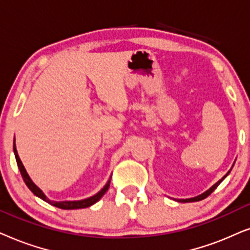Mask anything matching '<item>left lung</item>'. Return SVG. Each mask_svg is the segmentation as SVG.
<instances>
[{
    "mask_svg": "<svg viewBox=\"0 0 250 250\" xmlns=\"http://www.w3.org/2000/svg\"><path fill=\"white\" fill-rule=\"evenodd\" d=\"M232 167H233V166H232ZM231 169H232V168H231ZM231 169H229V170L228 172H226V175H225V176H223V177H222L221 179H219V181H218L217 183H215V184L212 185L210 188H208L207 191H206V192L201 193L200 195H197V197H194V198H189V199H177V201H178V202H194V201H200V200H202V199L207 198L208 195L210 194V193L214 192V191H215V188H217V186H218L219 184H221V183H222L223 181H224L226 176H228V175L229 174V171H231Z\"/></svg>",
    "mask_w": 250,
    "mask_h": 250,
    "instance_id": "1",
    "label": "left lung"
}]
</instances>
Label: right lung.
Returning a JSON list of instances; mask_svg holds the SVG:
<instances>
[{
	"instance_id": "obj_1",
	"label": "right lung",
	"mask_w": 250,
	"mask_h": 250,
	"mask_svg": "<svg viewBox=\"0 0 250 250\" xmlns=\"http://www.w3.org/2000/svg\"><path fill=\"white\" fill-rule=\"evenodd\" d=\"M13 153H15L16 161H17V165H18L19 170H21V177H22V179H24L25 184L27 185V188L33 192V194L36 195V197H39L40 199H42L43 201L48 202V204L55 206V207H57V208L67 209V210H71V209L88 208V207H90V206L95 205L97 201L101 200L103 195L105 194L106 191H107L108 188H109V183H111L112 176H111V177H109L107 183H106V184L104 185V188H103L101 189V191H99L98 193H96L95 195H92V197H90V198L82 199V200H74V201H52V200H50V199H49L48 197H46L44 193H43L42 189L40 188L39 186L36 185L35 183L32 181L31 177H29V175L27 174V171H26L24 165H22L21 158H19L18 152H17V147H16V143H15V141H13Z\"/></svg>"
}]
</instances>
